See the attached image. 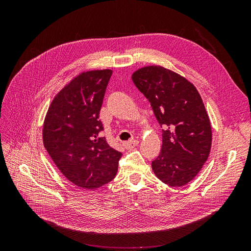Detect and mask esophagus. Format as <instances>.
<instances>
[{
    "instance_id": "34e87169",
    "label": "esophagus",
    "mask_w": 251,
    "mask_h": 251,
    "mask_svg": "<svg viewBox=\"0 0 251 251\" xmlns=\"http://www.w3.org/2000/svg\"><path fill=\"white\" fill-rule=\"evenodd\" d=\"M139 141L138 140H130V141H126L124 143V146L127 149V150H131L134 149L136 146H138Z\"/></svg>"
}]
</instances>
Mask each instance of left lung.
<instances>
[{
	"instance_id": "8db88e82",
	"label": "left lung",
	"mask_w": 251,
	"mask_h": 251,
	"mask_svg": "<svg viewBox=\"0 0 251 251\" xmlns=\"http://www.w3.org/2000/svg\"><path fill=\"white\" fill-rule=\"evenodd\" d=\"M132 79L162 127L161 151L151 169L170 186L187 184L201 171L211 148L210 121L199 92L186 78L160 66L141 68Z\"/></svg>"
}]
</instances>
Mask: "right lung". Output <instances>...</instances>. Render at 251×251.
<instances>
[{"label":"right lung","instance_id":"1","mask_svg":"<svg viewBox=\"0 0 251 251\" xmlns=\"http://www.w3.org/2000/svg\"><path fill=\"white\" fill-rule=\"evenodd\" d=\"M111 75L109 69L79 74L59 91L45 118V149L60 173L85 189L115 178L123 156L100 135V111Z\"/></svg>","mask_w":251,"mask_h":251}]
</instances>
